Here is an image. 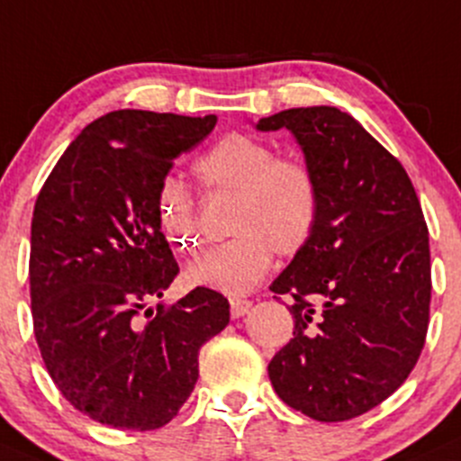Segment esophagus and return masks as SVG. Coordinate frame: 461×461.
<instances>
[{"label": "esophagus", "mask_w": 461, "mask_h": 461, "mask_svg": "<svg viewBox=\"0 0 461 461\" xmlns=\"http://www.w3.org/2000/svg\"><path fill=\"white\" fill-rule=\"evenodd\" d=\"M251 307V300L247 298H230V312L231 318H243Z\"/></svg>", "instance_id": "1"}]
</instances>
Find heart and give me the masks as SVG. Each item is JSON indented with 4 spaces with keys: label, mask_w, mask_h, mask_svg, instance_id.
<instances>
[{
    "label": "heart",
    "mask_w": 461,
    "mask_h": 461,
    "mask_svg": "<svg viewBox=\"0 0 461 461\" xmlns=\"http://www.w3.org/2000/svg\"><path fill=\"white\" fill-rule=\"evenodd\" d=\"M194 172L205 190L234 194L236 201L230 212L234 239L190 265V283L245 294L267 276L274 251L295 256L309 245L320 218V183L304 158L278 157L249 134H227L198 158ZM157 214L178 251L192 254L203 245L196 207L178 181L161 185Z\"/></svg>",
    "instance_id": "obj_1"
}]
</instances>
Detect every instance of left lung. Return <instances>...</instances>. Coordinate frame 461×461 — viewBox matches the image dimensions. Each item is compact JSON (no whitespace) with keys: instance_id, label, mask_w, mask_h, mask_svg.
Listing matches in <instances>:
<instances>
[{"instance_id":"8db88e82","label":"left lung","mask_w":461,"mask_h":461,"mask_svg":"<svg viewBox=\"0 0 461 461\" xmlns=\"http://www.w3.org/2000/svg\"><path fill=\"white\" fill-rule=\"evenodd\" d=\"M287 128L320 183L312 240L271 283L294 298V338L267 371L285 404L345 422L382 404L418 365L429 331V227L409 174L329 105L265 116Z\"/></svg>"}]
</instances>
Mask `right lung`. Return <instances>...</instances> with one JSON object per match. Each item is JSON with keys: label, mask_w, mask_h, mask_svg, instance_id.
Returning <instances> with one entry per match:
<instances>
[{"label": "right lung", "mask_w": 461, "mask_h": 461, "mask_svg": "<svg viewBox=\"0 0 461 461\" xmlns=\"http://www.w3.org/2000/svg\"><path fill=\"white\" fill-rule=\"evenodd\" d=\"M216 116L116 110L86 125L39 192L31 227L32 327L61 395L99 424L154 430L198 380V351L230 322L207 287L145 309L178 276L157 214L178 154Z\"/></svg>", "instance_id": "right-lung-1"}]
</instances>
